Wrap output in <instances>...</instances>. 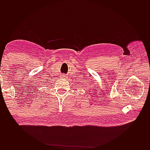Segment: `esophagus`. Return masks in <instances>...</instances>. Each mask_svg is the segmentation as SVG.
Segmentation results:
<instances>
[{
  "mask_svg": "<svg viewBox=\"0 0 150 150\" xmlns=\"http://www.w3.org/2000/svg\"><path fill=\"white\" fill-rule=\"evenodd\" d=\"M62 77H63V78H64V77H65V76H64V75H62Z\"/></svg>",
  "mask_w": 150,
  "mask_h": 150,
  "instance_id": "34e87169",
  "label": "esophagus"
}]
</instances>
